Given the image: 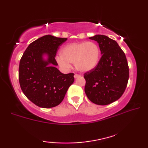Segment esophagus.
Listing matches in <instances>:
<instances>
[{
  "mask_svg": "<svg viewBox=\"0 0 148 148\" xmlns=\"http://www.w3.org/2000/svg\"><path fill=\"white\" fill-rule=\"evenodd\" d=\"M80 77V75H78V74H75V75H74L75 79L78 78V77Z\"/></svg>",
  "mask_w": 148,
  "mask_h": 148,
  "instance_id": "obj_1",
  "label": "esophagus"
}]
</instances>
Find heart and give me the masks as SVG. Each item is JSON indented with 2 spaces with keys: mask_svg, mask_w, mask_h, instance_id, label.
I'll return each mask as SVG.
<instances>
[{
  "mask_svg": "<svg viewBox=\"0 0 148 148\" xmlns=\"http://www.w3.org/2000/svg\"><path fill=\"white\" fill-rule=\"evenodd\" d=\"M100 59V49L93 42H72L61 49L57 61L62 67L68 68L75 63L79 71L87 73L97 67Z\"/></svg>",
  "mask_w": 148,
  "mask_h": 148,
  "instance_id": "b5f03b06",
  "label": "heart"
}]
</instances>
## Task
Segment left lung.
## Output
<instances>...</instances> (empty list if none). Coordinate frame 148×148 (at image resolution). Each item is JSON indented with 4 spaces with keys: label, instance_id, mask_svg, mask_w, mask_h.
<instances>
[{
    "label": "left lung",
    "instance_id": "obj_1",
    "mask_svg": "<svg viewBox=\"0 0 148 148\" xmlns=\"http://www.w3.org/2000/svg\"><path fill=\"white\" fill-rule=\"evenodd\" d=\"M89 39L97 42L102 57L97 67L84 75L85 94L93 103L110 104L121 97L127 87L129 67L125 55L107 36L97 35Z\"/></svg>",
    "mask_w": 148,
    "mask_h": 148
}]
</instances>
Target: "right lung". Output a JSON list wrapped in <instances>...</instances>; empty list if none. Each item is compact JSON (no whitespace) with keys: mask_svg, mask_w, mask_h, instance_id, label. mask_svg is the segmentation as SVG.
Here are the masks:
<instances>
[{"mask_svg":"<svg viewBox=\"0 0 148 148\" xmlns=\"http://www.w3.org/2000/svg\"><path fill=\"white\" fill-rule=\"evenodd\" d=\"M67 39L45 35L31 42L21 59V88L28 99L40 108L58 106L74 82L73 73L63 74L56 67L57 50Z\"/></svg>","mask_w":148,"mask_h":148,"instance_id":"obj_1","label":"right lung"}]
</instances>
